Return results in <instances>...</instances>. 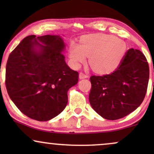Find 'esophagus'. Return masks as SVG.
<instances>
[{"label":"esophagus","instance_id":"obj_1","mask_svg":"<svg viewBox=\"0 0 154 154\" xmlns=\"http://www.w3.org/2000/svg\"><path fill=\"white\" fill-rule=\"evenodd\" d=\"M79 79H85V78H88V75H86V74L83 73V72H80V73H79Z\"/></svg>","mask_w":154,"mask_h":154}]
</instances>
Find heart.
I'll return each instance as SVG.
<instances>
[{
	"label": "heart",
	"instance_id": "b5f03b06",
	"mask_svg": "<svg viewBox=\"0 0 154 154\" xmlns=\"http://www.w3.org/2000/svg\"><path fill=\"white\" fill-rule=\"evenodd\" d=\"M128 48L125 41L116 36L95 34L81 38L80 45L72 42L69 45V58L75 68L85 63L87 56L95 72L108 74L114 71L123 61Z\"/></svg>",
	"mask_w": 154,
	"mask_h": 154
}]
</instances>
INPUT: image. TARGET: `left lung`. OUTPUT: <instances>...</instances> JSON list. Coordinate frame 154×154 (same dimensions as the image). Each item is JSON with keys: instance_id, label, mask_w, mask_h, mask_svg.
<instances>
[{"instance_id": "8db88e82", "label": "left lung", "mask_w": 154, "mask_h": 154, "mask_svg": "<svg viewBox=\"0 0 154 154\" xmlns=\"http://www.w3.org/2000/svg\"><path fill=\"white\" fill-rule=\"evenodd\" d=\"M89 101L104 119L125 117L142 103L149 79V66L139 50L129 49L118 68L112 73L91 77Z\"/></svg>"}]
</instances>
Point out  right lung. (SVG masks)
<instances>
[{"label":"right lung","mask_w":154,"mask_h":154,"mask_svg":"<svg viewBox=\"0 0 154 154\" xmlns=\"http://www.w3.org/2000/svg\"><path fill=\"white\" fill-rule=\"evenodd\" d=\"M64 48L59 35H29L8 56L7 92L31 119L48 121L59 115L68 102L67 92L78 82V72L65 61Z\"/></svg>","instance_id":"obj_1"}]
</instances>
